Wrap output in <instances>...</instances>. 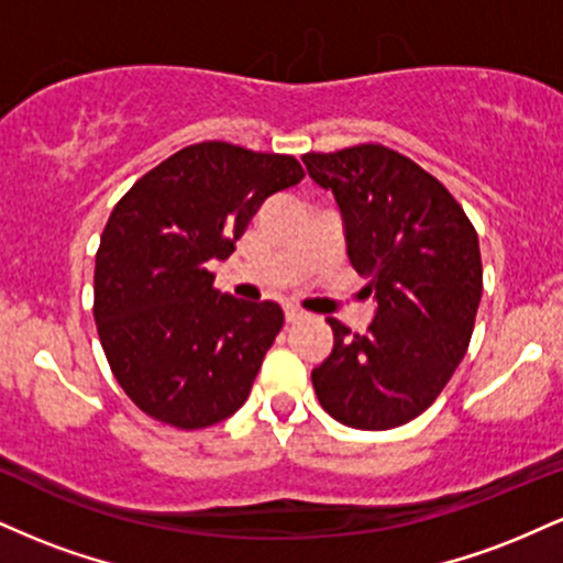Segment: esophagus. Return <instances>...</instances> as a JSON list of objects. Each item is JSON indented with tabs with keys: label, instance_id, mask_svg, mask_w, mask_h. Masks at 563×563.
<instances>
[{
	"label": "esophagus",
	"instance_id": "34e87169",
	"mask_svg": "<svg viewBox=\"0 0 563 563\" xmlns=\"http://www.w3.org/2000/svg\"><path fill=\"white\" fill-rule=\"evenodd\" d=\"M307 318V312H303V309H299V307H286V320L288 322H299V320H303Z\"/></svg>",
	"mask_w": 563,
	"mask_h": 563
}]
</instances>
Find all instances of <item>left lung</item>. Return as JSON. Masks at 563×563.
Here are the masks:
<instances>
[{
  "label": "left lung",
  "mask_w": 563,
  "mask_h": 563,
  "mask_svg": "<svg viewBox=\"0 0 563 563\" xmlns=\"http://www.w3.org/2000/svg\"><path fill=\"white\" fill-rule=\"evenodd\" d=\"M333 192L346 254L367 277V333L333 328V352L312 371L320 405L363 431L397 429L442 394L466 354L482 301L479 238L448 187L384 145L301 156Z\"/></svg>",
  "instance_id": "1"
}]
</instances>
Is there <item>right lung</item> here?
Segmentation results:
<instances>
[{
  "label": "right lung",
  "instance_id": "right-lung-1",
  "mask_svg": "<svg viewBox=\"0 0 563 563\" xmlns=\"http://www.w3.org/2000/svg\"><path fill=\"white\" fill-rule=\"evenodd\" d=\"M301 164L230 142L161 161L115 203L95 256V322L126 397L177 429L214 426L249 399L283 328L275 301H243L206 269Z\"/></svg>",
  "mask_w": 563,
  "mask_h": 563
}]
</instances>
